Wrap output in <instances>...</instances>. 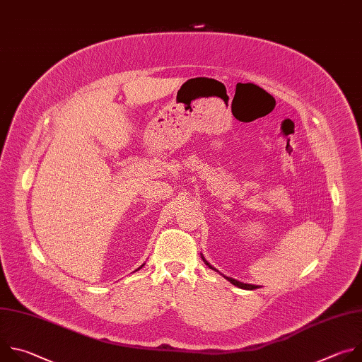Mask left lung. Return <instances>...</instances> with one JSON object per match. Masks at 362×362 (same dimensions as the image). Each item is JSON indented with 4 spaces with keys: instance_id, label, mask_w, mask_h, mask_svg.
Segmentation results:
<instances>
[{
    "instance_id": "left-lung-1",
    "label": "left lung",
    "mask_w": 362,
    "mask_h": 362,
    "mask_svg": "<svg viewBox=\"0 0 362 362\" xmlns=\"http://www.w3.org/2000/svg\"><path fill=\"white\" fill-rule=\"evenodd\" d=\"M202 259H203V262H204L206 265H208L211 269H215L214 267H211L208 262L204 261V257H203V256H202ZM225 278H226V279H228L230 284H233L235 286H239V288H242V289H250V291H252V289L259 288V286H256V285H249V284H243V282H239V281H236V279H232V278H228V276H225Z\"/></svg>"
}]
</instances>
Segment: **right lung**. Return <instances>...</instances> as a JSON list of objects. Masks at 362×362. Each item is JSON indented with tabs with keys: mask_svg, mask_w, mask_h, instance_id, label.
I'll return each instance as SVG.
<instances>
[{
	"mask_svg": "<svg viewBox=\"0 0 362 362\" xmlns=\"http://www.w3.org/2000/svg\"><path fill=\"white\" fill-rule=\"evenodd\" d=\"M140 268H141V267H140ZM140 268H139V269H140Z\"/></svg>",
	"mask_w": 362,
	"mask_h": 362,
	"instance_id": "1",
	"label": "right lung"
}]
</instances>
